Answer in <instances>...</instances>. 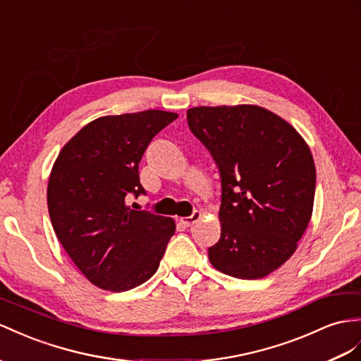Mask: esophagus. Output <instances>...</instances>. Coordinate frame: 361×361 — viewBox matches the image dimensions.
Segmentation results:
<instances>
[{"label":"esophagus","mask_w":361,"mask_h":361,"mask_svg":"<svg viewBox=\"0 0 361 361\" xmlns=\"http://www.w3.org/2000/svg\"><path fill=\"white\" fill-rule=\"evenodd\" d=\"M202 216V214L201 212H193V214L190 215V216H186V218H181L180 219V223L183 224V226H186V227H190L192 224H195L197 221L200 219Z\"/></svg>","instance_id":"obj_1"}]
</instances>
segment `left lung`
Listing matches in <instances>:
<instances>
[{
	"label": "left lung",
	"mask_w": 361,
	"mask_h": 361,
	"mask_svg": "<svg viewBox=\"0 0 361 361\" xmlns=\"http://www.w3.org/2000/svg\"><path fill=\"white\" fill-rule=\"evenodd\" d=\"M188 123L221 175V238L209 261L238 279H261L298 248L312 215L316 166L286 120L257 105L195 106Z\"/></svg>",
	"instance_id": "8db88e82"
}]
</instances>
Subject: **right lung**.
Returning <instances> with one entry per match:
<instances>
[{"instance_id": "right-lung-1", "label": "right lung", "mask_w": 361, "mask_h": 361, "mask_svg": "<svg viewBox=\"0 0 361 361\" xmlns=\"http://www.w3.org/2000/svg\"><path fill=\"white\" fill-rule=\"evenodd\" d=\"M177 117L160 109L99 117L70 138L53 164L47 204L54 233L102 290L120 293L146 282L175 233L172 218L133 210L126 198L145 193L138 163Z\"/></svg>"}]
</instances>
